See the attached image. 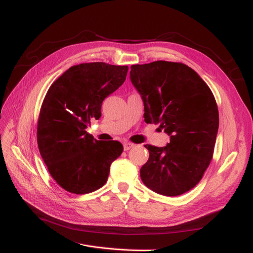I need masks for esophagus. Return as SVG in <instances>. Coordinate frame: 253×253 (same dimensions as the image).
Listing matches in <instances>:
<instances>
[{"label":"esophagus","instance_id":"esophagus-1","mask_svg":"<svg viewBox=\"0 0 253 253\" xmlns=\"http://www.w3.org/2000/svg\"><path fill=\"white\" fill-rule=\"evenodd\" d=\"M134 146V144H132V143H129V142H125L124 143V150H129L130 148H132Z\"/></svg>","mask_w":253,"mask_h":253}]
</instances>
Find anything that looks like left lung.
Here are the masks:
<instances>
[{"label":"left lung","mask_w":253,"mask_h":253,"mask_svg":"<svg viewBox=\"0 0 253 253\" xmlns=\"http://www.w3.org/2000/svg\"><path fill=\"white\" fill-rule=\"evenodd\" d=\"M130 81L144 103V119L169 135L165 147L145 145L148 161L143 183L164 196H178L196 185L212 160L218 109L212 91L183 63L154 61L131 66Z\"/></svg>","instance_id":"left-lung-1"}]
</instances>
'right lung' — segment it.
Segmentation results:
<instances>
[{
	"label": "right lung",
	"mask_w": 253,
	"mask_h": 253,
	"mask_svg": "<svg viewBox=\"0 0 253 253\" xmlns=\"http://www.w3.org/2000/svg\"><path fill=\"white\" fill-rule=\"evenodd\" d=\"M127 72V66L81 63L49 86L38 120V147L50 176L70 193L102 187L123 153L120 142L97 141L85 128L100 118L103 100L123 84Z\"/></svg>",
	"instance_id": "add662e5"
}]
</instances>
